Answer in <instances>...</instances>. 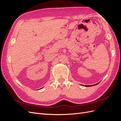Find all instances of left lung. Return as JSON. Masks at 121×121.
I'll use <instances>...</instances> for the list:
<instances>
[{
    "instance_id": "8db88e82",
    "label": "left lung",
    "mask_w": 121,
    "mask_h": 121,
    "mask_svg": "<svg viewBox=\"0 0 121 121\" xmlns=\"http://www.w3.org/2000/svg\"><path fill=\"white\" fill-rule=\"evenodd\" d=\"M98 83L97 84H94V85H85L84 86H86V87H89V86H94V85H96L97 84H98ZM84 86V85H83Z\"/></svg>"
}]
</instances>
